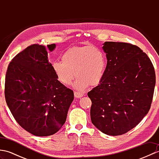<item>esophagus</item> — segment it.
<instances>
[{
    "label": "esophagus",
    "instance_id": "esophagus-1",
    "mask_svg": "<svg viewBox=\"0 0 159 159\" xmlns=\"http://www.w3.org/2000/svg\"><path fill=\"white\" fill-rule=\"evenodd\" d=\"M74 96L76 98H81L84 96V94L83 93L79 92H74Z\"/></svg>",
    "mask_w": 159,
    "mask_h": 159
}]
</instances>
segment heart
I'll return each instance as SVG.
<instances>
[{
    "label": "heart",
    "instance_id": "obj_1",
    "mask_svg": "<svg viewBox=\"0 0 159 159\" xmlns=\"http://www.w3.org/2000/svg\"><path fill=\"white\" fill-rule=\"evenodd\" d=\"M62 61L53 62L52 67L59 81L69 85L76 77L74 88L82 92L90 85H98L107 67L105 54L95 46L74 47L63 54Z\"/></svg>",
    "mask_w": 159,
    "mask_h": 159
}]
</instances>
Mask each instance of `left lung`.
<instances>
[{"label":"left lung","instance_id":"1","mask_svg":"<svg viewBox=\"0 0 159 159\" xmlns=\"http://www.w3.org/2000/svg\"><path fill=\"white\" fill-rule=\"evenodd\" d=\"M107 64L101 82L87 93L92 124L103 133L121 135L133 129L149 111L156 75L151 60L139 47L105 42Z\"/></svg>","mask_w":159,"mask_h":159}]
</instances>
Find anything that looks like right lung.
Masks as SVG:
<instances>
[{"label": "right lung", "mask_w": 159, "mask_h": 159, "mask_svg": "<svg viewBox=\"0 0 159 159\" xmlns=\"http://www.w3.org/2000/svg\"><path fill=\"white\" fill-rule=\"evenodd\" d=\"M50 51L55 43L48 45ZM43 46L32 44L13 57L6 72L7 104L20 126L35 136L52 135L66 122L74 92L59 82Z\"/></svg>", "instance_id": "obj_1"}]
</instances>
